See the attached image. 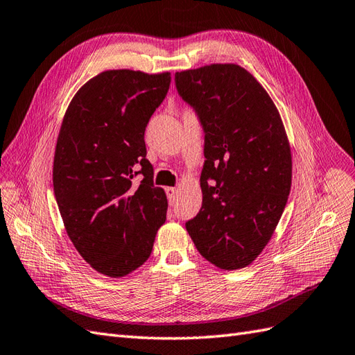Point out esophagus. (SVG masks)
Returning a JSON list of instances; mask_svg holds the SVG:
<instances>
[{
  "label": "esophagus",
  "instance_id": "obj_1",
  "mask_svg": "<svg viewBox=\"0 0 355 355\" xmlns=\"http://www.w3.org/2000/svg\"><path fill=\"white\" fill-rule=\"evenodd\" d=\"M166 193H167V198H168V202H170V203L175 202V197H176V194H178V188H175V187L166 188Z\"/></svg>",
  "mask_w": 355,
  "mask_h": 355
}]
</instances>
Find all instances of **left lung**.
I'll return each instance as SVG.
<instances>
[{"mask_svg": "<svg viewBox=\"0 0 355 355\" xmlns=\"http://www.w3.org/2000/svg\"><path fill=\"white\" fill-rule=\"evenodd\" d=\"M175 83L205 132L202 209L185 227L206 261L239 270L262 253L286 206V131L270 94L238 64L176 72Z\"/></svg>", "mask_w": 355, "mask_h": 355, "instance_id": "obj_1", "label": "left lung"}]
</instances>
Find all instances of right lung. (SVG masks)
Segmentation results:
<instances>
[{
  "mask_svg": "<svg viewBox=\"0 0 355 355\" xmlns=\"http://www.w3.org/2000/svg\"><path fill=\"white\" fill-rule=\"evenodd\" d=\"M170 81V72H102L76 92L60 128L53 168L58 209L78 253L108 277L148 261L166 221L167 197L153 185L144 131Z\"/></svg>",
  "mask_w": 355,
  "mask_h": 355,
  "instance_id": "obj_1",
  "label": "right lung"
}]
</instances>
